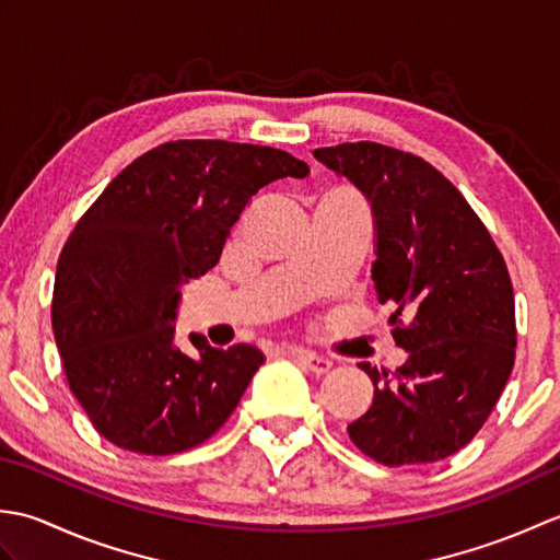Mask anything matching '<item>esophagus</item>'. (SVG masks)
Returning a JSON list of instances; mask_svg holds the SVG:
<instances>
[{
  "label": "esophagus",
  "instance_id": "esophagus-1",
  "mask_svg": "<svg viewBox=\"0 0 560 560\" xmlns=\"http://www.w3.org/2000/svg\"><path fill=\"white\" fill-rule=\"evenodd\" d=\"M291 353L299 359V363L305 368L307 373L313 375H325L329 368H331V361L325 359V355H317L313 351H305V349H291Z\"/></svg>",
  "mask_w": 560,
  "mask_h": 560
}]
</instances>
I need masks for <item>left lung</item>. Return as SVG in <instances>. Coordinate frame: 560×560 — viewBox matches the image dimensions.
<instances>
[{
	"label": "left lung",
	"instance_id": "8db88e82",
	"mask_svg": "<svg viewBox=\"0 0 560 560\" xmlns=\"http://www.w3.org/2000/svg\"><path fill=\"white\" fill-rule=\"evenodd\" d=\"M313 156L371 205V277L377 301L395 307L392 337L409 353L392 377L359 363L375 392L349 438L387 467L455 455L513 373L515 295L503 255L459 189L413 153L355 141Z\"/></svg>",
	"mask_w": 560,
	"mask_h": 560
}]
</instances>
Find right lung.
<instances>
[{"mask_svg":"<svg viewBox=\"0 0 560 560\" xmlns=\"http://www.w3.org/2000/svg\"><path fill=\"white\" fill-rule=\"evenodd\" d=\"M311 168L291 153L221 139L168 141L132 161L83 213L57 261L52 331L93 428L139 455L205 443L265 353L175 343L180 289L217 267L261 187Z\"/></svg>","mask_w":560,"mask_h":560,"instance_id":"1","label":"right lung"}]
</instances>
